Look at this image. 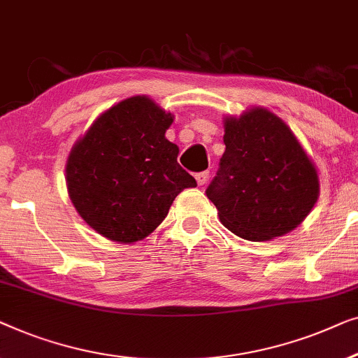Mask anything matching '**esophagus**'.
Returning a JSON list of instances; mask_svg holds the SVG:
<instances>
[{"label":"esophagus","instance_id":"1","mask_svg":"<svg viewBox=\"0 0 358 358\" xmlns=\"http://www.w3.org/2000/svg\"><path fill=\"white\" fill-rule=\"evenodd\" d=\"M208 178H209V172H201V173L196 175V181H198L199 186L208 183Z\"/></svg>","mask_w":358,"mask_h":358}]
</instances>
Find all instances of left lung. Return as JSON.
Here are the masks:
<instances>
[{
    "label": "left lung",
    "instance_id": "left-lung-1",
    "mask_svg": "<svg viewBox=\"0 0 358 358\" xmlns=\"http://www.w3.org/2000/svg\"><path fill=\"white\" fill-rule=\"evenodd\" d=\"M225 152L206 189L220 222L250 241L289 234L320 198L316 165L278 115L264 107L224 117Z\"/></svg>",
    "mask_w": 358,
    "mask_h": 358
}]
</instances>
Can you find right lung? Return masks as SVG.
Wrapping results in <instances>:
<instances>
[{
	"mask_svg": "<svg viewBox=\"0 0 358 358\" xmlns=\"http://www.w3.org/2000/svg\"><path fill=\"white\" fill-rule=\"evenodd\" d=\"M173 115L148 95H133L100 113L69 150L66 186L90 229L117 243L144 240L196 180L165 138Z\"/></svg>",
	"mask_w": 358,
	"mask_h": 358,
	"instance_id": "1",
	"label": "right lung"
}]
</instances>
